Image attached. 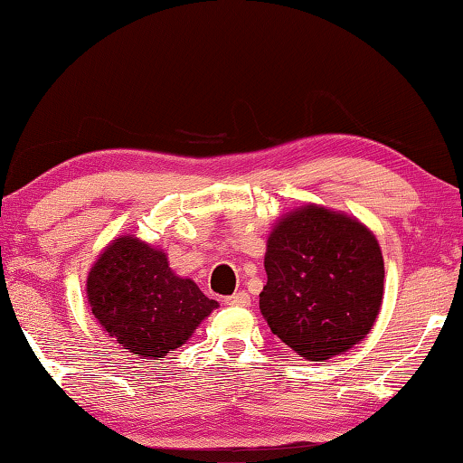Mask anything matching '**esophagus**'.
Masks as SVG:
<instances>
[{"instance_id":"34e87169","label":"esophagus","mask_w":463,"mask_h":463,"mask_svg":"<svg viewBox=\"0 0 463 463\" xmlns=\"http://www.w3.org/2000/svg\"><path fill=\"white\" fill-rule=\"evenodd\" d=\"M224 302L229 304V307H249L250 298H249L247 292H237V294H232V296L226 298Z\"/></svg>"}]
</instances>
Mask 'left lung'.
<instances>
[{
	"mask_svg": "<svg viewBox=\"0 0 463 463\" xmlns=\"http://www.w3.org/2000/svg\"><path fill=\"white\" fill-rule=\"evenodd\" d=\"M260 308L273 335L325 362L372 331L383 298V257L355 216L304 203L279 216L265 250Z\"/></svg>",
	"mask_w": 463,
	"mask_h": 463,
	"instance_id": "8db88e82",
	"label": "left lung"
}]
</instances>
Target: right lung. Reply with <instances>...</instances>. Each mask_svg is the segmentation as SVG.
<instances>
[{
	"mask_svg": "<svg viewBox=\"0 0 463 463\" xmlns=\"http://www.w3.org/2000/svg\"><path fill=\"white\" fill-rule=\"evenodd\" d=\"M88 302L99 326L140 359L165 357L190 339L216 300L169 268L167 253L135 234L101 250L88 273Z\"/></svg>",
	"mask_w": 463,
	"mask_h": 463,
	"instance_id": "obj_1",
	"label": "right lung"
}]
</instances>
